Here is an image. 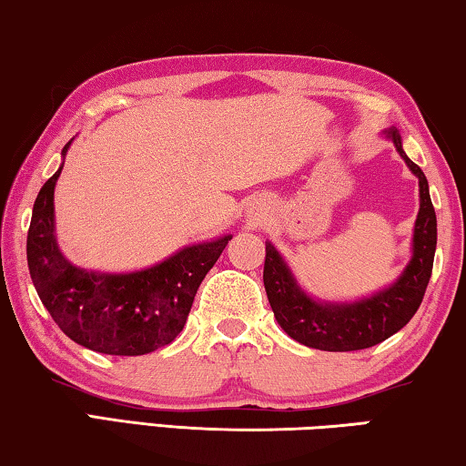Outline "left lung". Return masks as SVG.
Returning <instances> with one entry per match:
<instances>
[{
    "mask_svg": "<svg viewBox=\"0 0 466 466\" xmlns=\"http://www.w3.org/2000/svg\"><path fill=\"white\" fill-rule=\"evenodd\" d=\"M402 161L419 177V215L413 233V258L400 279L384 291L353 303H322L297 285L283 258L266 243L264 287L274 318L289 337L319 350H360L390 339L415 316L431 279L438 243V220L423 171L402 150L400 134L388 129Z\"/></svg>",
    "mask_w": 466,
    "mask_h": 466,
    "instance_id": "obj_1",
    "label": "left lung"
}]
</instances>
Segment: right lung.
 Listing matches in <instances>:
<instances>
[{
  "label": "right lung",
  "instance_id": "1",
  "mask_svg": "<svg viewBox=\"0 0 466 466\" xmlns=\"http://www.w3.org/2000/svg\"><path fill=\"white\" fill-rule=\"evenodd\" d=\"M72 140L64 147V155ZM64 167L35 200L26 260L41 301L66 337L105 355H147L175 340L192 309L198 287L231 235L179 249L161 264L127 274L78 268L56 241L53 192Z\"/></svg>",
  "mask_w": 466,
  "mask_h": 466
}]
</instances>
